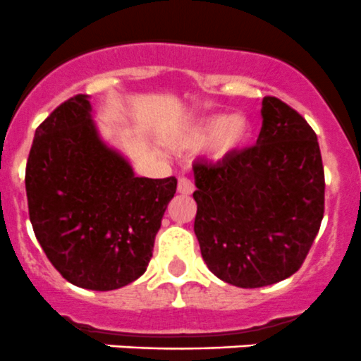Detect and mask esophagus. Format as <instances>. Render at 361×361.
<instances>
[{
	"mask_svg": "<svg viewBox=\"0 0 361 361\" xmlns=\"http://www.w3.org/2000/svg\"><path fill=\"white\" fill-rule=\"evenodd\" d=\"M177 191L180 192V195H191L192 191H195V185H192V182L188 179V177H180L179 182H177Z\"/></svg>",
	"mask_w": 361,
	"mask_h": 361,
	"instance_id": "obj_1",
	"label": "esophagus"
}]
</instances>
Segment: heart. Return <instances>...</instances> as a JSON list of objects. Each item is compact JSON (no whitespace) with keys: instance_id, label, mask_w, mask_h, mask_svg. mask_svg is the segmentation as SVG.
I'll list each match as a JSON object with an SVG mask.
<instances>
[{"instance_id":"b5f03b06","label":"heart","mask_w":361,"mask_h":361,"mask_svg":"<svg viewBox=\"0 0 361 361\" xmlns=\"http://www.w3.org/2000/svg\"><path fill=\"white\" fill-rule=\"evenodd\" d=\"M252 137V126L242 114H212L200 117L182 128L170 144L177 151H196L205 145L212 161H226L244 151Z\"/></svg>"}]
</instances>
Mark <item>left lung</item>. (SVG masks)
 Instances as JSON below:
<instances>
[{
  "instance_id": "obj_1",
  "label": "left lung",
  "mask_w": 361,
  "mask_h": 361,
  "mask_svg": "<svg viewBox=\"0 0 361 361\" xmlns=\"http://www.w3.org/2000/svg\"><path fill=\"white\" fill-rule=\"evenodd\" d=\"M255 147L226 161H196L195 235L210 272L262 288L302 267L324 212V170L312 128L274 96L262 103Z\"/></svg>"
}]
</instances>
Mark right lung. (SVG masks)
I'll list each match as a JSON object with an SVG mask.
<instances>
[{"label":"right lung","instance_id":"obj_1","mask_svg":"<svg viewBox=\"0 0 361 361\" xmlns=\"http://www.w3.org/2000/svg\"><path fill=\"white\" fill-rule=\"evenodd\" d=\"M176 177H137L106 145L87 94H77L37 128L26 165L30 221L68 283L119 290L147 270Z\"/></svg>","mask_w":361,"mask_h":361}]
</instances>
